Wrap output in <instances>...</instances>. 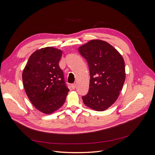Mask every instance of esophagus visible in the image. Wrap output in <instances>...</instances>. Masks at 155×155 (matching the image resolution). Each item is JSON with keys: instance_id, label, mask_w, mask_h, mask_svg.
<instances>
[{"instance_id": "1", "label": "esophagus", "mask_w": 155, "mask_h": 155, "mask_svg": "<svg viewBox=\"0 0 155 155\" xmlns=\"http://www.w3.org/2000/svg\"><path fill=\"white\" fill-rule=\"evenodd\" d=\"M71 87H72V89L76 88V83H73V84H72V85H71Z\"/></svg>"}]
</instances>
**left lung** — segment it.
Masks as SVG:
<instances>
[{"mask_svg":"<svg viewBox=\"0 0 155 155\" xmlns=\"http://www.w3.org/2000/svg\"><path fill=\"white\" fill-rule=\"evenodd\" d=\"M90 72L88 92L82 96L85 105L103 111L116 101L125 79L122 56L104 41L92 40L79 48Z\"/></svg>","mask_w":155,"mask_h":155,"instance_id":"left-lung-1","label":"left lung"}]
</instances>
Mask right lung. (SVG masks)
<instances>
[{
  "instance_id": "add662e5",
  "label": "right lung",
  "mask_w": 155,
  "mask_h": 155,
  "mask_svg": "<svg viewBox=\"0 0 155 155\" xmlns=\"http://www.w3.org/2000/svg\"><path fill=\"white\" fill-rule=\"evenodd\" d=\"M62 51L46 47L35 51L22 72L25 90L31 104L45 114H51L64 104L69 89L59 63Z\"/></svg>"
}]
</instances>
